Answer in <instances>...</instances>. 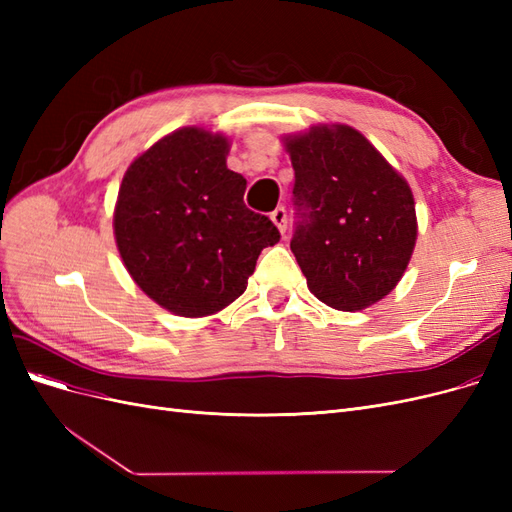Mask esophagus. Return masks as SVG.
Segmentation results:
<instances>
[{
	"label": "esophagus",
	"instance_id": "esophagus-1",
	"mask_svg": "<svg viewBox=\"0 0 512 512\" xmlns=\"http://www.w3.org/2000/svg\"><path fill=\"white\" fill-rule=\"evenodd\" d=\"M271 220H273V224L280 228V232L284 235V232L288 230V213H286V209L284 207H277L273 213H271Z\"/></svg>",
	"mask_w": 512,
	"mask_h": 512
}]
</instances>
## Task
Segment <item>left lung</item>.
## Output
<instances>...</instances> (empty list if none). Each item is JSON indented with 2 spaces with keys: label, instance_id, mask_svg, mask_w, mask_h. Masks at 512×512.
<instances>
[{
  "label": "left lung",
  "instance_id": "8db88e82",
  "mask_svg": "<svg viewBox=\"0 0 512 512\" xmlns=\"http://www.w3.org/2000/svg\"><path fill=\"white\" fill-rule=\"evenodd\" d=\"M297 222L290 250L307 288L329 307L356 312L389 294L416 241L414 198L367 138L320 126L286 143Z\"/></svg>",
  "mask_w": 512,
  "mask_h": 512
}]
</instances>
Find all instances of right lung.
Returning <instances> with one entry per match:
<instances>
[{
  "instance_id": "obj_1",
  "label": "right lung",
  "mask_w": 512,
  "mask_h": 512,
  "mask_svg": "<svg viewBox=\"0 0 512 512\" xmlns=\"http://www.w3.org/2000/svg\"><path fill=\"white\" fill-rule=\"evenodd\" d=\"M220 134L183 128L136 158L121 181L115 239L149 297L179 316L239 299L280 230L243 203L247 181L226 166Z\"/></svg>"
}]
</instances>
